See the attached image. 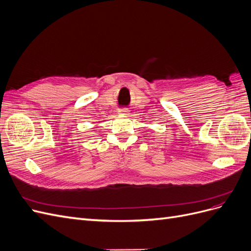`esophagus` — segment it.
I'll return each mask as SVG.
<instances>
[{
  "mask_svg": "<svg viewBox=\"0 0 251 251\" xmlns=\"http://www.w3.org/2000/svg\"><path fill=\"white\" fill-rule=\"evenodd\" d=\"M118 113L120 115H128V114H130V111H128V109H120Z\"/></svg>",
  "mask_w": 251,
  "mask_h": 251,
  "instance_id": "obj_1",
  "label": "esophagus"
}]
</instances>
